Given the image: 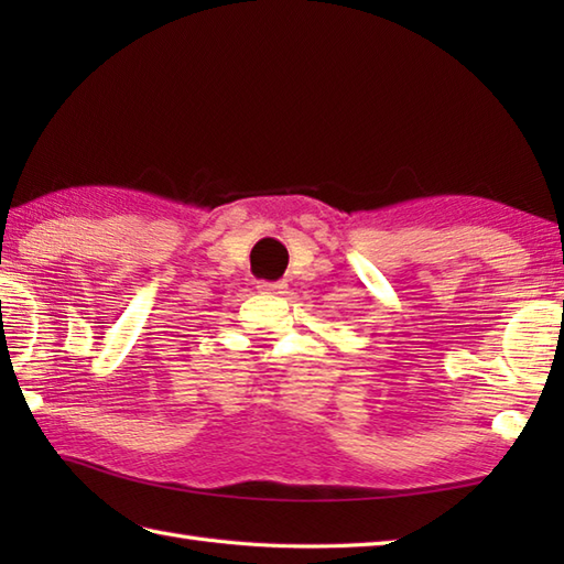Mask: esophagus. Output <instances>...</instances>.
I'll list each match as a JSON object with an SVG mask.
<instances>
[{
	"mask_svg": "<svg viewBox=\"0 0 564 564\" xmlns=\"http://www.w3.org/2000/svg\"><path fill=\"white\" fill-rule=\"evenodd\" d=\"M259 293H283L285 283H271V281H259Z\"/></svg>",
	"mask_w": 564,
	"mask_h": 564,
	"instance_id": "1",
	"label": "esophagus"
}]
</instances>
